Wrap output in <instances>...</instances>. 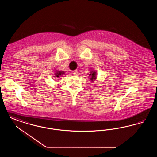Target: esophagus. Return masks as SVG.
I'll list each match as a JSON object with an SVG mask.
<instances>
[{"label": "esophagus", "instance_id": "34e87169", "mask_svg": "<svg viewBox=\"0 0 157 157\" xmlns=\"http://www.w3.org/2000/svg\"><path fill=\"white\" fill-rule=\"evenodd\" d=\"M72 73L73 75H78V71L77 70H75V71H73L72 72Z\"/></svg>", "mask_w": 157, "mask_h": 157}]
</instances>
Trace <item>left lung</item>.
<instances>
[{
    "instance_id": "left-lung-1",
    "label": "left lung",
    "mask_w": 157,
    "mask_h": 157,
    "mask_svg": "<svg viewBox=\"0 0 157 157\" xmlns=\"http://www.w3.org/2000/svg\"><path fill=\"white\" fill-rule=\"evenodd\" d=\"M89 76H90L91 81H94V80L96 79V72L95 71H92L89 74Z\"/></svg>"
}]
</instances>
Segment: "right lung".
<instances>
[{"label":"right lung","mask_w":157,"mask_h":157,"mask_svg":"<svg viewBox=\"0 0 157 157\" xmlns=\"http://www.w3.org/2000/svg\"><path fill=\"white\" fill-rule=\"evenodd\" d=\"M64 74L63 71H56V72L55 73V77L56 78H58L60 77L61 76L63 75V74Z\"/></svg>","instance_id":"obj_1"}]
</instances>
